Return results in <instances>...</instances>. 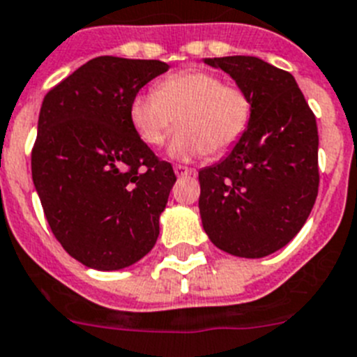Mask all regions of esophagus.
<instances>
[{"instance_id":"esophagus-1","label":"esophagus","mask_w":357,"mask_h":357,"mask_svg":"<svg viewBox=\"0 0 357 357\" xmlns=\"http://www.w3.org/2000/svg\"><path fill=\"white\" fill-rule=\"evenodd\" d=\"M174 172L178 178H185V176L194 174V169H190V167H185V165H176Z\"/></svg>"}]
</instances>
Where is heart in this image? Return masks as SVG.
<instances>
[{"instance_id":"heart-1","label":"heart","mask_w":357,"mask_h":357,"mask_svg":"<svg viewBox=\"0 0 357 357\" xmlns=\"http://www.w3.org/2000/svg\"><path fill=\"white\" fill-rule=\"evenodd\" d=\"M133 130L147 146L158 147L181 130L167 149L174 160L218 156L234 147L252 121V99L242 86L217 73L186 69L162 79L156 92H139L130 102Z\"/></svg>"}]
</instances>
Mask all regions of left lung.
Instances as JSON below:
<instances>
[{
  "label": "left lung",
  "mask_w": 357,
  "mask_h": 357,
  "mask_svg": "<svg viewBox=\"0 0 357 357\" xmlns=\"http://www.w3.org/2000/svg\"><path fill=\"white\" fill-rule=\"evenodd\" d=\"M252 99L229 155L199 171L202 227L218 249L263 258L301 231L319 194V131L294 76L256 56L206 59Z\"/></svg>",
  "instance_id": "obj_1"
}]
</instances>
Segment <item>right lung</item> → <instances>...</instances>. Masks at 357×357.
I'll return each instance as SVG.
<instances>
[{
	"mask_svg": "<svg viewBox=\"0 0 357 357\" xmlns=\"http://www.w3.org/2000/svg\"><path fill=\"white\" fill-rule=\"evenodd\" d=\"M169 69L160 60L98 56L46 94L31 178L51 231L75 259L121 271L155 247L176 181L140 139L130 102Z\"/></svg>",
	"mask_w": 357,
	"mask_h": 357,
	"instance_id": "right-lung-1",
	"label": "right lung"
}]
</instances>
